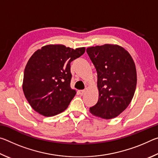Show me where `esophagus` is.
<instances>
[{
  "label": "esophagus",
  "mask_w": 158,
  "mask_h": 158,
  "mask_svg": "<svg viewBox=\"0 0 158 158\" xmlns=\"http://www.w3.org/2000/svg\"><path fill=\"white\" fill-rule=\"evenodd\" d=\"M85 92V90H79V94L81 95H84Z\"/></svg>",
  "instance_id": "34e87169"
}]
</instances>
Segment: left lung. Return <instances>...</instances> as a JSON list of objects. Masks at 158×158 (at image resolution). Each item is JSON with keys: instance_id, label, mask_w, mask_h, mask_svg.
I'll return each mask as SVG.
<instances>
[{"instance_id": "1", "label": "left lung", "mask_w": 158, "mask_h": 158, "mask_svg": "<svg viewBox=\"0 0 158 158\" xmlns=\"http://www.w3.org/2000/svg\"><path fill=\"white\" fill-rule=\"evenodd\" d=\"M86 52L98 73L99 97L90 112L104 119L117 117L132 101L137 70L129 52L117 44L89 47Z\"/></svg>"}]
</instances>
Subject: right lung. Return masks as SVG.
<instances>
[{
    "label": "right lung",
    "mask_w": 158,
    "mask_h": 158,
    "mask_svg": "<svg viewBox=\"0 0 158 158\" xmlns=\"http://www.w3.org/2000/svg\"><path fill=\"white\" fill-rule=\"evenodd\" d=\"M85 47L49 44L37 50L24 69L23 91L35 111L49 117L61 113L76 95L71 89L70 63L85 52Z\"/></svg>",
    "instance_id": "obj_1"
}]
</instances>
